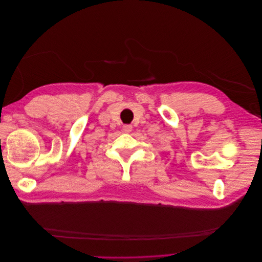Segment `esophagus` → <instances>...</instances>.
I'll use <instances>...</instances> for the list:
<instances>
[{
  "label": "esophagus",
  "mask_w": 262,
  "mask_h": 262,
  "mask_svg": "<svg viewBox=\"0 0 262 262\" xmlns=\"http://www.w3.org/2000/svg\"><path fill=\"white\" fill-rule=\"evenodd\" d=\"M122 131L124 133H130L132 131V126H131V124H124L123 128H122Z\"/></svg>",
  "instance_id": "obj_1"
}]
</instances>
